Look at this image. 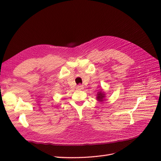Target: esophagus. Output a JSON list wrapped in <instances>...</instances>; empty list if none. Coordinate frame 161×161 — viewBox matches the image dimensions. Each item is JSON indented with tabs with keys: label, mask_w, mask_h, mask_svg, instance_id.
I'll return each mask as SVG.
<instances>
[{
	"label": "esophagus",
	"mask_w": 161,
	"mask_h": 161,
	"mask_svg": "<svg viewBox=\"0 0 161 161\" xmlns=\"http://www.w3.org/2000/svg\"><path fill=\"white\" fill-rule=\"evenodd\" d=\"M76 89H78V90H82L84 89V86H82V85H78L77 86H76Z\"/></svg>",
	"instance_id": "1"
}]
</instances>
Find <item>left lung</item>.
Here are the masks:
<instances>
[{"label": "left lung", "mask_w": 161, "mask_h": 161, "mask_svg": "<svg viewBox=\"0 0 161 161\" xmlns=\"http://www.w3.org/2000/svg\"><path fill=\"white\" fill-rule=\"evenodd\" d=\"M97 100L99 102H103L105 98V93L103 91H101L97 92Z\"/></svg>", "instance_id": "1"}]
</instances>
